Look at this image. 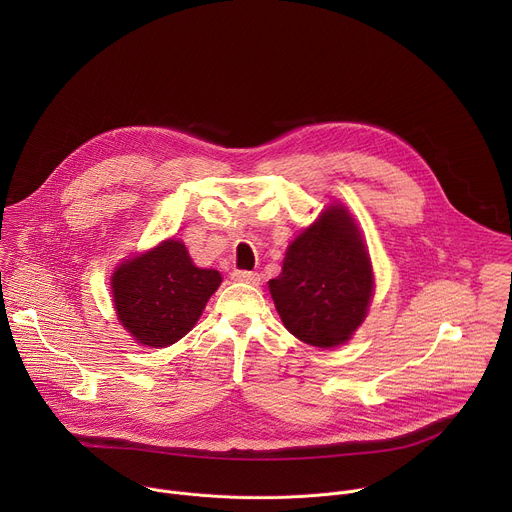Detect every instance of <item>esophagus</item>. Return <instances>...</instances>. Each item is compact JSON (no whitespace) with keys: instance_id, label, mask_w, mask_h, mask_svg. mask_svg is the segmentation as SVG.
I'll return each mask as SVG.
<instances>
[{"instance_id":"esophagus-1","label":"esophagus","mask_w":512,"mask_h":512,"mask_svg":"<svg viewBox=\"0 0 512 512\" xmlns=\"http://www.w3.org/2000/svg\"><path fill=\"white\" fill-rule=\"evenodd\" d=\"M235 281H243V283H251V285H257L261 281V275L255 273V271H245V269H235L233 275H231Z\"/></svg>"}]
</instances>
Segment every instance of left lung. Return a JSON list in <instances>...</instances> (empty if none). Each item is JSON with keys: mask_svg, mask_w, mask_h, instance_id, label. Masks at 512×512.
<instances>
[{"mask_svg": "<svg viewBox=\"0 0 512 512\" xmlns=\"http://www.w3.org/2000/svg\"><path fill=\"white\" fill-rule=\"evenodd\" d=\"M375 289L373 265L354 218L328 206L289 243L269 291L283 326L302 342L334 348L367 318Z\"/></svg>", "mask_w": 512, "mask_h": 512, "instance_id": "1", "label": "left lung"}]
</instances>
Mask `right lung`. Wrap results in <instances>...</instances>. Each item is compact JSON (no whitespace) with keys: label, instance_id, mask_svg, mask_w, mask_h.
Listing matches in <instances>:
<instances>
[{"label":"right lung","instance_id":"1","mask_svg":"<svg viewBox=\"0 0 512 512\" xmlns=\"http://www.w3.org/2000/svg\"><path fill=\"white\" fill-rule=\"evenodd\" d=\"M221 281L216 269L192 263L182 241H162L115 269L117 320L141 346L166 348L194 328Z\"/></svg>","mask_w":512,"mask_h":512}]
</instances>
